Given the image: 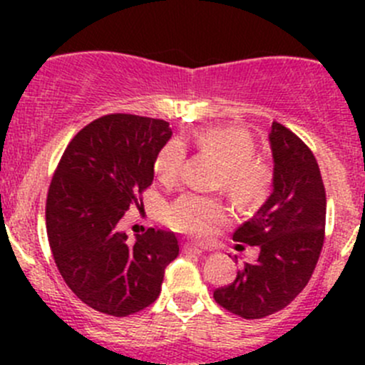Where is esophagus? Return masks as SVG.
<instances>
[{"label": "esophagus", "mask_w": 365, "mask_h": 365, "mask_svg": "<svg viewBox=\"0 0 365 365\" xmlns=\"http://www.w3.org/2000/svg\"><path fill=\"white\" fill-rule=\"evenodd\" d=\"M183 252H187V254H203L205 251L201 247H197V245L185 244V245H183Z\"/></svg>", "instance_id": "1"}]
</instances>
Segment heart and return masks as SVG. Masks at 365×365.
<instances>
[{
  "instance_id": "b5f03b06",
  "label": "heart",
  "mask_w": 365,
  "mask_h": 365,
  "mask_svg": "<svg viewBox=\"0 0 365 365\" xmlns=\"http://www.w3.org/2000/svg\"><path fill=\"white\" fill-rule=\"evenodd\" d=\"M200 152L222 162L217 187L226 190L237 203L251 205L264 197L272 185V168L256 155V141L247 130L235 127H206L192 138ZM185 148L169 141L157 155L153 171L162 187H173L182 176ZM226 208L217 197L183 194L168 208L165 220L173 230L192 238L210 237L213 226L224 222Z\"/></svg>"
}]
</instances>
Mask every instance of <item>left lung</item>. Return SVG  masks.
<instances>
[{
	"instance_id": "left-lung-1",
	"label": "left lung",
	"mask_w": 365,
	"mask_h": 365,
	"mask_svg": "<svg viewBox=\"0 0 365 365\" xmlns=\"http://www.w3.org/2000/svg\"><path fill=\"white\" fill-rule=\"evenodd\" d=\"M274 178L272 194L233 235L256 247L231 284L213 292L219 305L245 319H259L292 304L307 286L325 240L327 197L311 150L284 125L274 121L268 134ZM237 259V256H235Z\"/></svg>"
}]
</instances>
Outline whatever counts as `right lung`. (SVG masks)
Returning a JSON list of instances; mask_svg holds the SVG:
<instances>
[{
	"label": "right lung",
	"instance_id": "add662e5",
	"mask_svg": "<svg viewBox=\"0 0 365 365\" xmlns=\"http://www.w3.org/2000/svg\"><path fill=\"white\" fill-rule=\"evenodd\" d=\"M173 130L164 120L108 114L79 130L61 155L46 203L54 263L79 300L109 316L134 314L160 295L180 247L175 233L128 235L118 222L152 185Z\"/></svg>",
	"mask_w": 365,
	"mask_h": 365
}]
</instances>
